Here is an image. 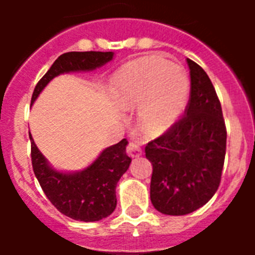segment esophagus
Masks as SVG:
<instances>
[{"label": "esophagus", "mask_w": 255, "mask_h": 255, "mask_svg": "<svg viewBox=\"0 0 255 255\" xmlns=\"http://www.w3.org/2000/svg\"><path fill=\"white\" fill-rule=\"evenodd\" d=\"M126 152H128V154L131 158H136V157L141 155V148L139 145V143H136V141H130L128 148H126Z\"/></svg>", "instance_id": "1"}]
</instances>
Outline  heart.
<instances>
[{
	"label": "heart",
	"mask_w": 255,
	"mask_h": 255,
	"mask_svg": "<svg viewBox=\"0 0 255 255\" xmlns=\"http://www.w3.org/2000/svg\"><path fill=\"white\" fill-rule=\"evenodd\" d=\"M112 94L120 107L139 108V125L149 136L172 128L186 107L189 79L185 71L158 56L129 61L115 73Z\"/></svg>",
	"instance_id": "obj_1"
}]
</instances>
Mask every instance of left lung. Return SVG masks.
Instances as JSON below:
<instances>
[{
	"label": "left lung",
	"mask_w": 255,
	"mask_h": 255,
	"mask_svg": "<svg viewBox=\"0 0 255 255\" xmlns=\"http://www.w3.org/2000/svg\"><path fill=\"white\" fill-rule=\"evenodd\" d=\"M185 116L145 147L153 166L150 202L163 215L184 216L203 207L217 191L226 153L222 108L207 73L194 61Z\"/></svg>",
	"instance_id": "8db88e82"
}]
</instances>
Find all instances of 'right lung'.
<instances>
[{
  "label": "right lung",
  "mask_w": 255,
  "mask_h": 255,
  "mask_svg": "<svg viewBox=\"0 0 255 255\" xmlns=\"http://www.w3.org/2000/svg\"><path fill=\"white\" fill-rule=\"evenodd\" d=\"M114 60V52H67L53 62L40 79L31 97L34 103L52 79L61 74L93 71ZM31 143V164L44 194L62 215L83 222H94L108 217L117 204L116 185L128 171L131 158L126 154L128 140L107 147L89 166L80 171L56 170Z\"/></svg>",
  "instance_id": "1"
}]
</instances>
